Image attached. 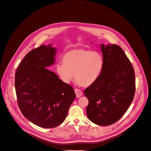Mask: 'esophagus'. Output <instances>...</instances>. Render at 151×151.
I'll use <instances>...</instances> for the list:
<instances>
[{
  "mask_svg": "<svg viewBox=\"0 0 151 151\" xmlns=\"http://www.w3.org/2000/svg\"><path fill=\"white\" fill-rule=\"evenodd\" d=\"M74 91H75V93H76L77 98H79V97L81 96H83V92H82V91L81 89H79L76 88V89H74Z\"/></svg>",
  "mask_w": 151,
  "mask_h": 151,
  "instance_id": "obj_1",
  "label": "esophagus"
}]
</instances>
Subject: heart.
Instances as JSON below:
<instances>
[{"instance_id":"1","label":"heart","mask_w":151,"mask_h":151,"mask_svg":"<svg viewBox=\"0 0 151 151\" xmlns=\"http://www.w3.org/2000/svg\"><path fill=\"white\" fill-rule=\"evenodd\" d=\"M104 66L102 55L86 49H74L67 52L63 63L56 65V70L63 82L69 83L74 78L79 85L89 86L98 80Z\"/></svg>"}]
</instances>
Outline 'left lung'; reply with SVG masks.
Returning <instances> with one entry per match:
<instances>
[{
	"label": "left lung",
	"instance_id": "8db88e82",
	"mask_svg": "<svg viewBox=\"0 0 151 151\" xmlns=\"http://www.w3.org/2000/svg\"><path fill=\"white\" fill-rule=\"evenodd\" d=\"M104 66L98 80L84 94L89 104V119L108 126L119 120L133 101L135 93V72L122 48L116 45H101Z\"/></svg>",
	"mask_w": 151,
	"mask_h": 151
}]
</instances>
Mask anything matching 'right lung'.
<instances>
[{"mask_svg": "<svg viewBox=\"0 0 151 151\" xmlns=\"http://www.w3.org/2000/svg\"><path fill=\"white\" fill-rule=\"evenodd\" d=\"M56 50L41 45L27 53L15 74L17 104L27 119L40 127L55 128L64 121L76 98L72 87L46 67L52 65Z\"/></svg>", "mask_w": 151, "mask_h": 151, "instance_id": "1", "label": "right lung"}]
</instances>
